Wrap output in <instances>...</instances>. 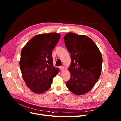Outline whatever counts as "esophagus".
I'll list each match as a JSON object with an SVG mask.
<instances>
[{
	"instance_id": "34e87169",
	"label": "esophagus",
	"mask_w": 121,
	"mask_h": 121,
	"mask_svg": "<svg viewBox=\"0 0 121 121\" xmlns=\"http://www.w3.org/2000/svg\"><path fill=\"white\" fill-rule=\"evenodd\" d=\"M60 69L61 71H63L64 70H65V68H64V66H61L60 67Z\"/></svg>"
}]
</instances>
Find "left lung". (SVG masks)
Here are the masks:
<instances>
[{
	"label": "left lung",
	"mask_w": 121,
	"mask_h": 121,
	"mask_svg": "<svg viewBox=\"0 0 121 121\" xmlns=\"http://www.w3.org/2000/svg\"><path fill=\"white\" fill-rule=\"evenodd\" d=\"M64 40L71 58L69 68L71 78L66 82V86L75 95L86 94L100 78L101 53L93 40L86 35L68 33Z\"/></svg>",
	"instance_id": "8db88e82"
}]
</instances>
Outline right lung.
<instances>
[{
  "mask_svg": "<svg viewBox=\"0 0 121 121\" xmlns=\"http://www.w3.org/2000/svg\"><path fill=\"white\" fill-rule=\"evenodd\" d=\"M61 35L51 33L36 35L22 48L20 61L22 75L33 92L42 94L50 88L59 69L53 65L52 50Z\"/></svg>",
  "mask_w": 121,
  "mask_h": 121,
  "instance_id": "obj_1",
  "label": "right lung"
}]
</instances>
